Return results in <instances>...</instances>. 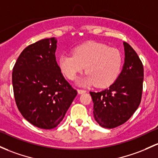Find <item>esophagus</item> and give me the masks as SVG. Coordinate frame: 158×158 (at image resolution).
Listing matches in <instances>:
<instances>
[{
    "mask_svg": "<svg viewBox=\"0 0 158 158\" xmlns=\"http://www.w3.org/2000/svg\"><path fill=\"white\" fill-rule=\"evenodd\" d=\"M77 91L79 94H84L86 92V91H85V90H80V89H78Z\"/></svg>",
    "mask_w": 158,
    "mask_h": 158,
    "instance_id": "34e87169",
    "label": "esophagus"
}]
</instances>
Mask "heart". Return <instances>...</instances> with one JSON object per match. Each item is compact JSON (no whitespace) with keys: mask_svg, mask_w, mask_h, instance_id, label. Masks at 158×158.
I'll return each mask as SVG.
<instances>
[{"mask_svg":"<svg viewBox=\"0 0 158 158\" xmlns=\"http://www.w3.org/2000/svg\"><path fill=\"white\" fill-rule=\"evenodd\" d=\"M122 55L118 49L98 43H86L74 48L73 54H62L58 67L67 79L73 80L85 70L87 73L76 84L106 88L118 76L122 66Z\"/></svg>","mask_w":158,"mask_h":158,"instance_id":"b5f03b06","label":"heart"}]
</instances>
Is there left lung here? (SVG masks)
<instances>
[{
  "label": "left lung",
  "instance_id": "8db88e82",
  "mask_svg": "<svg viewBox=\"0 0 158 158\" xmlns=\"http://www.w3.org/2000/svg\"><path fill=\"white\" fill-rule=\"evenodd\" d=\"M124 63L116 80L107 89L90 92L94 103V117L102 127L115 128L133 115L141 102L143 66L133 48L127 43Z\"/></svg>",
  "mask_w": 158,
  "mask_h": 158
}]
</instances>
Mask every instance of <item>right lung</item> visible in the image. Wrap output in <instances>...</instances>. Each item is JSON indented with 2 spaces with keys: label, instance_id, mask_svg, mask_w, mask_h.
I'll return each mask as SVG.
<instances>
[{
  "label": "right lung",
  "instance_id": "1",
  "mask_svg": "<svg viewBox=\"0 0 158 158\" xmlns=\"http://www.w3.org/2000/svg\"><path fill=\"white\" fill-rule=\"evenodd\" d=\"M57 39H43L22 51L13 67V87L19 110L31 124L52 129L63 120L77 95L55 58Z\"/></svg>",
  "mask_w": 158,
  "mask_h": 158
}]
</instances>
